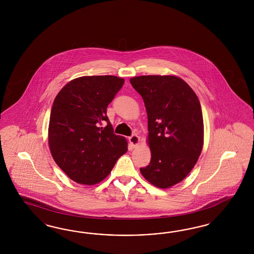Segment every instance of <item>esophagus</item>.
Instances as JSON below:
<instances>
[{"label": "esophagus", "instance_id": "esophagus-1", "mask_svg": "<svg viewBox=\"0 0 254 254\" xmlns=\"http://www.w3.org/2000/svg\"><path fill=\"white\" fill-rule=\"evenodd\" d=\"M128 140H129V142H130V144L132 146H137L138 144V142H139V138H138V135L133 134L132 136L129 137Z\"/></svg>", "mask_w": 254, "mask_h": 254}]
</instances>
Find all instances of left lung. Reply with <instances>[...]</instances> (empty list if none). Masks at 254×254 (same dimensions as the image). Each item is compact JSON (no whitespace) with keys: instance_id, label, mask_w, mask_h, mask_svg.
I'll return each instance as SVG.
<instances>
[{"instance_id":"left-lung-1","label":"left lung","mask_w":254,"mask_h":254,"mask_svg":"<svg viewBox=\"0 0 254 254\" xmlns=\"http://www.w3.org/2000/svg\"><path fill=\"white\" fill-rule=\"evenodd\" d=\"M148 117L151 161L139 170L152 185L166 189L182 182L199 157L204 124L199 100L185 81L172 75L133 77Z\"/></svg>"}]
</instances>
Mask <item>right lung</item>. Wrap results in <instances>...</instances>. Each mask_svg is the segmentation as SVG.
Here are the masks:
<instances>
[{
	"mask_svg": "<svg viewBox=\"0 0 254 254\" xmlns=\"http://www.w3.org/2000/svg\"><path fill=\"white\" fill-rule=\"evenodd\" d=\"M124 83L123 78L113 75L79 77L55 99L48 127L50 152L78 184L100 183L127 151L126 138L114 133L107 116L108 105Z\"/></svg>",
	"mask_w": 254,
	"mask_h": 254,
	"instance_id": "obj_1",
	"label": "right lung"
}]
</instances>
